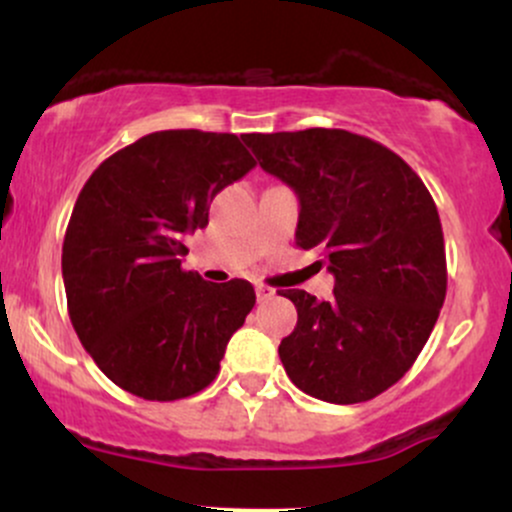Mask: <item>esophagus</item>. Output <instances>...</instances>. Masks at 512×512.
Here are the masks:
<instances>
[{
  "instance_id": "1",
  "label": "esophagus",
  "mask_w": 512,
  "mask_h": 512,
  "mask_svg": "<svg viewBox=\"0 0 512 512\" xmlns=\"http://www.w3.org/2000/svg\"><path fill=\"white\" fill-rule=\"evenodd\" d=\"M255 293H257V301H260V303L272 301V298L276 296V291L269 289V286H264V284H257L255 286Z\"/></svg>"
}]
</instances>
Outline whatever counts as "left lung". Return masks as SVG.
<instances>
[{
	"label": "left lung",
	"instance_id": "obj_1",
	"mask_svg": "<svg viewBox=\"0 0 512 512\" xmlns=\"http://www.w3.org/2000/svg\"><path fill=\"white\" fill-rule=\"evenodd\" d=\"M260 166L301 202L296 245L320 250L330 301L289 289L298 322L281 339L291 383L332 404L378 397L414 366L448 289L431 192L387 146L346 132L245 134Z\"/></svg>",
	"mask_w": 512,
	"mask_h": 512
}]
</instances>
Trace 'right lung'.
Segmentation results:
<instances>
[{
	"label": "right lung",
	"mask_w": 512,
	"mask_h": 512,
	"mask_svg": "<svg viewBox=\"0 0 512 512\" xmlns=\"http://www.w3.org/2000/svg\"><path fill=\"white\" fill-rule=\"evenodd\" d=\"M255 168L236 134H146L93 170L62 245L69 320L122 390L173 402L219 375L228 339L255 305L250 281L211 284L182 269L185 236L209 202Z\"/></svg>",
	"instance_id": "add662e5"
}]
</instances>
